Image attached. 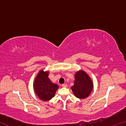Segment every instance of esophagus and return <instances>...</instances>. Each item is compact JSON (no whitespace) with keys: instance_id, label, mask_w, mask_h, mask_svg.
Listing matches in <instances>:
<instances>
[{"instance_id":"34e87169","label":"esophagus","mask_w":126,"mask_h":126,"mask_svg":"<svg viewBox=\"0 0 126 126\" xmlns=\"http://www.w3.org/2000/svg\"><path fill=\"white\" fill-rule=\"evenodd\" d=\"M62 87H63V88H67V84H63L62 85Z\"/></svg>"}]
</instances>
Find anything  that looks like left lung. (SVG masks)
Listing matches in <instances>:
<instances>
[{"label":"left lung","instance_id":"1","mask_svg":"<svg viewBox=\"0 0 126 126\" xmlns=\"http://www.w3.org/2000/svg\"><path fill=\"white\" fill-rule=\"evenodd\" d=\"M71 89L76 97L86 98L93 89L92 82L87 74L80 71L76 74L74 86H72Z\"/></svg>","mask_w":126,"mask_h":126}]
</instances>
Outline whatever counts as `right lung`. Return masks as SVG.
Returning <instances> with one entry per match:
<instances>
[{
	"mask_svg": "<svg viewBox=\"0 0 126 126\" xmlns=\"http://www.w3.org/2000/svg\"><path fill=\"white\" fill-rule=\"evenodd\" d=\"M48 72L41 70L34 83L36 94L42 101H49L54 97L58 86L53 83L48 78Z\"/></svg>",
	"mask_w": 126,
	"mask_h": 126,
	"instance_id": "right-lung-1",
	"label": "right lung"
}]
</instances>
